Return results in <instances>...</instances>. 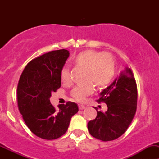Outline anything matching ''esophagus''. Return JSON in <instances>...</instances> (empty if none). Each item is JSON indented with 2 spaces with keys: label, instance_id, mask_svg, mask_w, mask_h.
<instances>
[{
  "label": "esophagus",
  "instance_id": "obj_1",
  "mask_svg": "<svg viewBox=\"0 0 159 159\" xmlns=\"http://www.w3.org/2000/svg\"><path fill=\"white\" fill-rule=\"evenodd\" d=\"M78 108H79L80 110H83L84 108H85V106L83 105H78Z\"/></svg>",
  "mask_w": 159,
  "mask_h": 159
}]
</instances>
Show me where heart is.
Masks as SVG:
<instances>
[{"label":"heart","instance_id":"obj_1","mask_svg":"<svg viewBox=\"0 0 159 159\" xmlns=\"http://www.w3.org/2000/svg\"><path fill=\"white\" fill-rule=\"evenodd\" d=\"M75 66L85 70L84 85L78 86L71 91L75 100L82 102L86 96L93 91L92 83L98 89H103L111 82L116 71V62L111 54H105L94 50H86L80 52L73 58ZM61 79L64 83L70 82V70L65 66L61 71Z\"/></svg>","mask_w":159,"mask_h":159}]
</instances>
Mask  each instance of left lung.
I'll use <instances>...</instances> for the list:
<instances>
[{
  "mask_svg": "<svg viewBox=\"0 0 159 159\" xmlns=\"http://www.w3.org/2000/svg\"><path fill=\"white\" fill-rule=\"evenodd\" d=\"M138 91L134 75L125 68L111 85L101 92L98 103L107 105V110L97 111V116L89 121L88 129L95 139L103 142L122 135L131 125L137 109Z\"/></svg>",
  "mask_w": 159,
  "mask_h": 159,
  "instance_id": "obj_1",
  "label": "left lung"
}]
</instances>
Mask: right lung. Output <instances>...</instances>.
Instances as JSON below:
<instances>
[{
  "mask_svg": "<svg viewBox=\"0 0 159 159\" xmlns=\"http://www.w3.org/2000/svg\"><path fill=\"white\" fill-rule=\"evenodd\" d=\"M69 54L61 49L36 57L26 65L19 79L18 109L28 129L41 139L53 140L63 135L78 111L74 102L58 105L59 110L50 102L51 92L61 87V71Z\"/></svg>",
  "mask_w": 159,
  "mask_h": 159,
  "instance_id": "add662e5",
  "label": "right lung"
}]
</instances>
